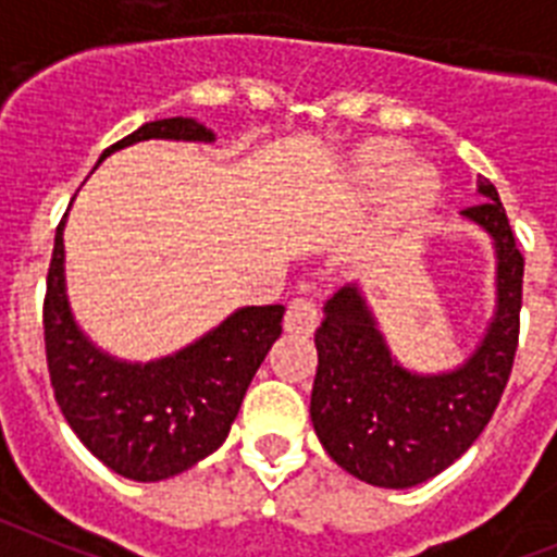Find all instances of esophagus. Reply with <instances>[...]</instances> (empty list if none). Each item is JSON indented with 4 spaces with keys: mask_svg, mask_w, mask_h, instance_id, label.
Listing matches in <instances>:
<instances>
[{
    "mask_svg": "<svg viewBox=\"0 0 557 557\" xmlns=\"http://www.w3.org/2000/svg\"><path fill=\"white\" fill-rule=\"evenodd\" d=\"M319 325V308L313 299L297 297L292 299V306L285 311V331L288 333H302V336H311Z\"/></svg>",
    "mask_w": 557,
    "mask_h": 557,
    "instance_id": "esophagus-1",
    "label": "esophagus"
}]
</instances>
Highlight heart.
Here are the masks:
<instances>
[{
	"label": "heart",
	"mask_w": 557,
	"mask_h": 557,
	"mask_svg": "<svg viewBox=\"0 0 557 557\" xmlns=\"http://www.w3.org/2000/svg\"><path fill=\"white\" fill-rule=\"evenodd\" d=\"M404 145L389 143V139H370L361 148H356L352 153V173L367 182V185H375L384 176H389L384 190L386 212L393 215L395 221H409L414 219L418 212H423L425 207L434 201V193H437V182H434V173L418 162H406L395 171V164L404 159Z\"/></svg>",
	"instance_id": "obj_1"
}]
</instances>
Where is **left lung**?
<instances>
[{
	"label": "left lung",
	"instance_id": "1",
	"mask_svg": "<svg viewBox=\"0 0 557 557\" xmlns=\"http://www.w3.org/2000/svg\"><path fill=\"white\" fill-rule=\"evenodd\" d=\"M462 210L496 249V311L480 347L448 372L406 370L386 345L359 285L338 288L317 327L311 420L336 466L375 487H412L446 471L493 418L519 347L521 258L496 187Z\"/></svg>",
	"mask_w": 557,
	"mask_h": 557
}]
</instances>
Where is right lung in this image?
<instances>
[{"label": "right lung", "mask_w": 557, "mask_h": 557, "mask_svg": "<svg viewBox=\"0 0 557 557\" xmlns=\"http://www.w3.org/2000/svg\"><path fill=\"white\" fill-rule=\"evenodd\" d=\"M143 139L215 143V134L193 117L153 120L106 148L100 162ZM64 221L55 230L45 297L47 367L58 406L77 440L125 480L176 476L226 440L255 372L283 333L285 308H240L173 356L120 361L91 345L72 317Z\"/></svg>", "instance_id": "1"}]
</instances>
